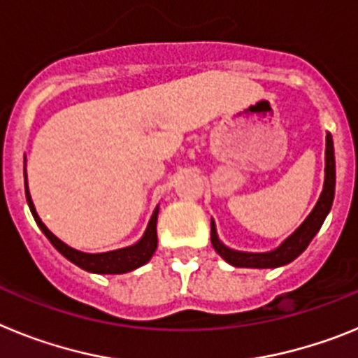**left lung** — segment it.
<instances>
[{"label":"left lung","mask_w":358,"mask_h":358,"mask_svg":"<svg viewBox=\"0 0 358 358\" xmlns=\"http://www.w3.org/2000/svg\"><path fill=\"white\" fill-rule=\"evenodd\" d=\"M327 166H324V186H322V194L319 197L317 204L312 210V213L305 218V222L294 231L292 235L281 243L280 248L268 252H242L235 249L226 248L217 236L215 222L211 220V245L215 251L222 256L227 264L235 265V267H248V268H276L281 265L290 264L296 260L297 256L301 255L308 243L312 242L317 231L321 229L328 211L331 210V202L335 195V156H334V140L331 134H327Z\"/></svg>","instance_id":"left-lung-1"}]
</instances>
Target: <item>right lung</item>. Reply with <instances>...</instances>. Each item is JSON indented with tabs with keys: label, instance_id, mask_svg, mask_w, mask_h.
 <instances>
[{
	"label": "right lung",
	"instance_id": "1",
	"mask_svg": "<svg viewBox=\"0 0 358 358\" xmlns=\"http://www.w3.org/2000/svg\"><path fill=\"white\" fill-rule=\"evenodd\" d=\"M24 194H27V202L28 208H30L31 215L36 218L37 226L41 227L46 238L52 242L53 248L57 251L61 252L64 258H68L71 264H75L77 267L84 268L87 273H94V274H123V273H131L134 268L141 267V265L147 264L148 260L152 258L154 251L157 248V231H156V224H157V213L159 210H154L150 217V222H148L147 231H145V235L141 236V240L134 245H129V248L123 249H116V251H109V252H98V255H90V252H80L77 249L69 248L66 245L64 242L57 238L53 235L52 231L48 227L44 226L43 220L37 215L36 206H34V202H31L30 192H28V182H27V170H24Z\"/></svg>",
	"mask_w": 358,
	"mask_h": 358
}]
</instances>
